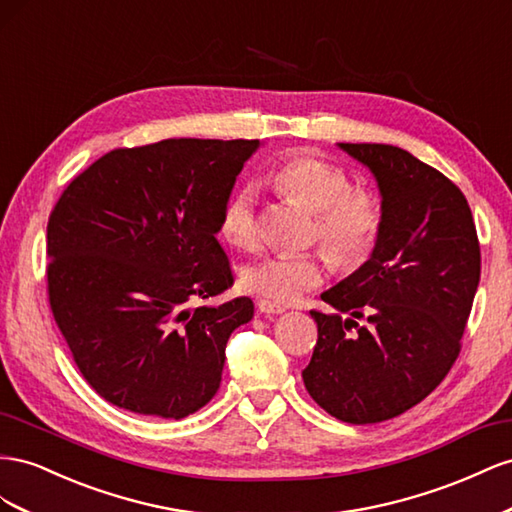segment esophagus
Masks as SVG:
<instances>
[{
	"label": "esophagus",
	"mask_w": 512,
	"mask_h": 512,
	"mask_svg": "<svg viewBox=\"0 0 512 512\" xmlns=\"http://www.w3.org/2000/svg\"><path fill=\"white\" fill-rule=\"evenodd\" d=\"M257 309H259V313H264V315H279V313H285V306L276 304V302H270V300H259V302H257Z\"/></svg>",
	"instance_id": "obj_1"
}]
</instances>
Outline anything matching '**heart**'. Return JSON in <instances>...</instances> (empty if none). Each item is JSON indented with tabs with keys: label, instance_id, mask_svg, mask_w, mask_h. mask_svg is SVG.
Here are the masks:
<instances>
[{
	"label": "heart",
	"instance_id": "obj_1",
	"mask_svg": "<svg viewBox=\"0 0 512 512\" xmlns=\"http://www.w3.org/2000/svg\"><path fill=\"white\" fill-rule=\"evenodd\" d=\"M272 184L283 197L315 214V238L337 268H356L369 257L382 227V203L367 188H352L343 167L311 154H296L276 167ZM223 236L244 251L261 240L259 193L244 184L231 193L221 214ZM324 279L315 255H272L242 268L240 283L259 298L289 304Z\"/></svg>",
	"mask_w": 512,
	"mask_h": 512
}]
</instances>
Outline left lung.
<instances>
[{
	"label": "left lung",
	"mask_w": 512,
	"mask_h": 512,
	"mask_svg": "<svg viewBox=\"0 0 512 512\" xmlns=\"http://www.w3.org/2000/svg\"><path fill=\"white\" fill-rule=\"evenodd\" d=\"M337 145L375 178L382 227L371 257L321 294L334 311H311L317 345L302 379L330 416L371 425L420 403L457 360L480 246L467 199L444 173L394 145Z\"/></svg>",
	"instance_id": "obj_1"
}]
</instances>
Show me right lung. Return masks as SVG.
<instances>
[{"instance_id":"add662e5","label":"right lung","mask_w":512,"mask_h":512,"mask_svg":"<svg viewBox=\"0 0 512 512\" xmlns=\"http://www.w3.org/2000/svg\"><path fill=\"white\" fill-rule=\"evenodd\" d=\"M261 141L165 139L113 150L72 180L47 225L53 317L79 371L122 410L180 420L221 386L251 298L193 306L233 285L216 240Z\"/></svg>"}]
</instances>
